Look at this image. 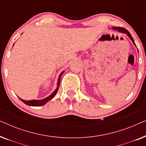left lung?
<instances>
[{"instance_id":"8db88e82","label":"left lung","mask_w":146,"mask_h":146,"mask_svg":"<svg viewBox=\"0 0 146 146\" xmlns=\"http://www.w3.org/2000/svg\"><path fill=\"white\" fill-rule=\"evenodd\" d=\"M112 29L113 30H115V31H117V32H119V33H123V34H126V35L128 36L129 38H130V40L131 41H132V42L133 43V44H134L135 46H136V45H135V44L134 42V41H133V39L132 36H131V34L129 33L128 31H127L126 29H124V28H121V27H113Z\"/></svg>"}]
</instances>
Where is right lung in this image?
Instances as JSON below:
<instances>
[{
  "label": "right lung",
  "mask_w": 146,
  "mask_h": 146,
  "mask_svg": "<svg viewBox=\"0 0 146 146\" xmlns=\"http://www.w3.org/2000/svg\"><path fill=\"white\" fill-rule=\"evenodd\" d=\"M64 72H62L60 74L59 77H58V82H57V88H56V90L54 91L49 96H48L46 98H44L42 100H23L21 99V98H19V99L21 100L23 102V103H25V104H27L28 106H43L45 104H46L50 100L53 98L55 96V95L56 94L58 90L59 89V86H60V78L62 76V74L64 73Z\"/></svg>",
  "instance_id": "right-lung-1"
}]
</instances>
